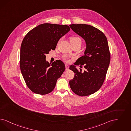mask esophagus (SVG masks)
I'll use <instances>...</instances> for the list:
<instances>
[{
    "label": "esophagus",
    "mask_w": 131,
    "mask_h": 131,
    "mask_svg": "<svg viewBox=\"0 0 131 131\" xmlns=\"http://www.w3.org/2000/svg\"><path fill=\"white\" fill-rule=\"evenodd\" d=\"M65 68H66V71H68V70H69V65H68V64H65Z\"/></svg>",
    "instance_id": "34e87169"
}]
</instances>
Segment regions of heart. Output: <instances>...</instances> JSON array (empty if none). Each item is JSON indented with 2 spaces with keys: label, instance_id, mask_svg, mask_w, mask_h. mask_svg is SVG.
<instances>
[{
  "label": "heart",
  "instance_id": "heart-1",
  "mask_svg": "<svg viewBox=\"0 0 131 131\" xmlns=\"http://www.w3.org/2000/svg\"><path fill=\"white\" fill-rule=\"evenodd\" d=\"M70 42H71V43L72 45H79L81 46L82 41L81 38L80 37H79V36H72L70 38ZM62 59L66 62H69V59L68 57L66 56H63Z\"/></svg>",
  "mask_w": 131,
  "mask_h": 131
}]
</instances>
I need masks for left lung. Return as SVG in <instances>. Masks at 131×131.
Wrapping results in <instances>:
<instances>
[{
  "label": "left lung",
  "mask_w": 131,
  "mask_h": 131,
  "mask_svg": "<svg viewBox=\"0 0 131 131\" xmlns=\"http://www.w3.org/2000/svg\"><path fill=\"white\" fill-rule=\"evenodd\" d=\"M72 30L82 37L86 44L85 55L77 60L75 65H84L85 70H77L72 65L69 69L74 77L69 82L72 91L77 95L86 96L94 93L104 84L110 61L108 42L104 33L86 24H72Z\"/></svg>",
  "instance_id": "8db88e82"
}]
</instances>
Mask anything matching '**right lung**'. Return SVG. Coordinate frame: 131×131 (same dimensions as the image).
<instances>
[{
    "label": "right lung",
    "instance_id": "1",
    "mask_svg": "<svg viewBox=\"0 0 131 131\" xmlns=\"http://www.w3.org/2000/svg\"><path fill=\"white\" fill-rule=\"evenodd\" d=\"M70 30L67 25L45 23L33 28L23 39L20 66L24 79L34 93L45 95L54 89L57 80L65 70L64 63L45 60L46 54L55 50L60 38Z\"/></svg>",
    "mask_w": 131,
    "mask_h": 131
}]
</instances>
